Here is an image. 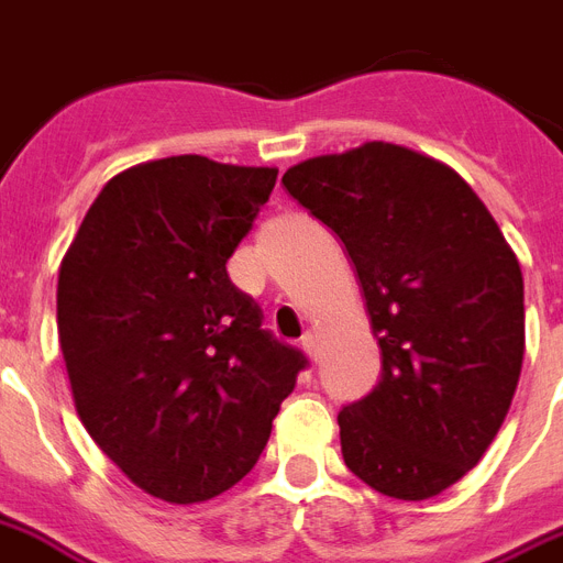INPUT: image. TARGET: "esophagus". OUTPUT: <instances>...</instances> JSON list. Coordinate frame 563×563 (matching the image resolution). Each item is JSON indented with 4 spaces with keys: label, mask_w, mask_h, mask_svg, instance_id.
<instances>
[{
    "label": "esophagus",
    "mask_w": 563,
    "mask_h": 563,
    "mask_svg": "<svg viewBox=\"0 0 563 563\" xmlns=\"http://www.w3.org/2000/svg\"><path fill=\"white\" fill-rule=\"evenodd\" d=\"M300 346H303L306 358H309V361H314V358H318V338H314L312 332H306V335H303V341H300Z\"/></svg>",
    "instance_id": "esophagus-1"
}]
</instances>
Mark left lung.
Returning <instances> with one entry per match:
<instances>
[{
  "label": "left lung",
  "mask_w": 563,
  "mask_h": 563,
  "mask_svg": "<svg viewBox=\"0 0 563 563\" xmlns=\"http://www.w3.org/2000/svg\"><path fill=\"white\" fill-rule=\"evenodd\" d=\"M344 242L382 350L369 396L338 413L346 468L396 500L465 477L500 431L523 364V274L468 181L367 141L283 173Z\"/></svg>",
  "instance_id": "8db88e82"
}]
</instances>
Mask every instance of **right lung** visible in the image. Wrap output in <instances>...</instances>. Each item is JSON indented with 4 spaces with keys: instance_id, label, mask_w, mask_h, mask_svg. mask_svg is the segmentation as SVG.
<instances>
[{
    "instance_id": "obj_1",
    "label": "right lung",
    "mask_w": 563,
    "mask_h": 563,
    "mask_svg": "<svg viewBox=\"0 0 563 563\" xmlns=\"http://www.w3.org/2000/svg\"><path fill=\"white\" fill-rule=\"evenodd\" d=\"M274 181L277 167L205 155L135 164L103 185L59 263L77 416L164 504H202L240 483L306 367L225 268Z\"/></svg>"
}]
</instances>
